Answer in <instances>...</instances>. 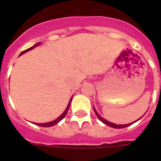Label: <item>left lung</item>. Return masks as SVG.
Wrapping results in <instances>:
<instances>
[{"mask_svg":"<svg viewBox=\"0 0 161 161\" xmlns=\"http://www.w3.org/2000/svg\"><path fill=\"white\" fill-rule=\"evenodd\" d=\"M93 109H94L95 114H96L97 117L98 118V119H99V120L102 121V123H105V124L108 125V126H111V127H114V128H124V127H126V126H130V125H131L132 123H135V122H133V123H129V124H125V125H117V124H115V123H110V122H108L107 120H106V119H103V118L101 117L100 115H99L97 114V112L96 111V109H95L94 108H93ZM138 120H139V119H138ZM138 120H136V122H137Z\"/></svg>","mask_w":161,"mask_h":161,"instance_id":"left-lung-1","label":"left lung"}]
</instances>
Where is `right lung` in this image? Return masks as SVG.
<instances>
[{"label": "right lung", "instance_id": "obj_1", "mask_svg": "<svg viewBox=\"0 0 161 161\" xmlns=\"http://www.w3.org/2000/svg\"><path fill=\"white\" fill-rule=\"evenodd\" d=\"M39 44H40V42H38V43L35 44V46H33V47H31L28 48V49L25 50V51H23V52H22V53L20 54V55H22V54H24V53H25V52H28V51H31V50H32L33 48H35V47L38 46V45H39ZM72 97H71L70 101H69V103H68V106H67V108H66V109H65V110H64V113L62 114H61L59 118H57V119H55V120L52 121V122H50V123H35V124L38 125V126H43V127H49V126H54V125L57 124V123H59V122H60V121L62 120V119H63L65 117V115H66L67 113H68V109H69V106H70V104H71V102H72Z\"/></svg>", "mask_w": 161, "mask_h": 161}]
</instances>
